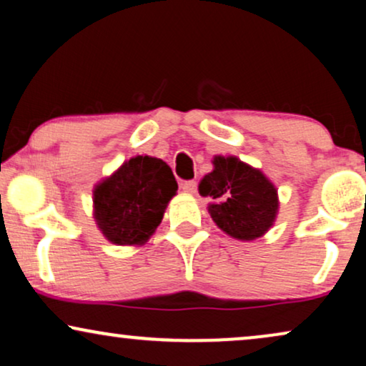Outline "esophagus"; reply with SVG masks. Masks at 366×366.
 I'll use <instances>...</instances> for the list:
<instances>
[{
    "label": "esophagus",
    "mask_w": 366,
    "mask_h": 366,
    "mask_svg": "<svg viewBox=\"0 0 366 366\" xmlns=\"http://www.w3.org/2000/svg\"><path fill=\"white\" fill-rule=\"evenodd\" d=\"M182 188H183V192H187V193H194L198 188V183L194 182V179H188V182L182 183Z\"/></svg>",
    "instance_id": "esophagus-1"
}]
</instances>
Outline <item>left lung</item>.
<instances>
[{
	"label": "left lung",
	"mask_w": 366,
	"mask_h": 366,
	"mask_svg": "<svg viewBox=\"0 0 366 366\" xmlns=\"http://www.w3.org/2000/svg\"><path fill=\"white\" fill-rule=\"evenodd\" d=\"M213 164L199 183L203 197L218 199L208 207L213 222L233 238L248 242L262 237L277 218V189L259 169L234 157H217Z\"/></svg>",
	"instance_id": "obj_1"
}]
</instances>
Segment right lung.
<instances>
[{
    "label": "right lung",
    "mask_w": 366,
    "mask_h": 366,
    "mask_svg": "<svg viewBox=\"0 0 366 366\" xmlns=\"http://www.w3.org/2000/svg\"><path fill=\"white\" fill-rule=\"evenodd\" d=\"M177 189L163 159L134 157L94 189V218L112 243H144L162 223Z\"/></svg>",
    "instance_id": "1"
}]
</instances>
